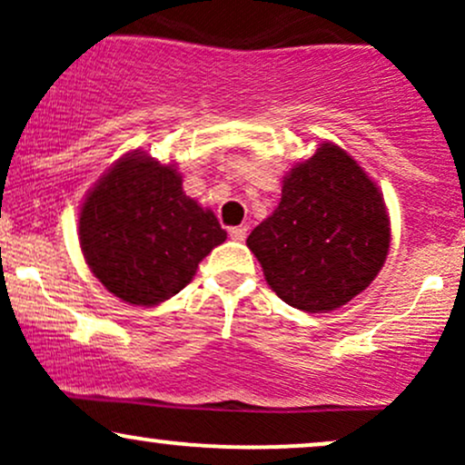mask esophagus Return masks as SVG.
Segmentation results:
<instances>
[{
	"label": "esophagus",
	"instance_id": "34e87169",
	"mask_svg": "<svg viewBox=\"0 0 465 465\" xmlns=\"http://www.w3.org/2000/svg\"><path fill=\"white\" fill-rule=\"evenodd\" d=\"M229 238H232V240H238V242H242V240L247 238V227H244V225L232 227V229H229Z\"/></svg>",
	"mask_w": 465,
	"mask_h": 465
}]
</instances>
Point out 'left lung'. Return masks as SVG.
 I'll use <instances>...</instances> for the list:
<instances>
[{
  "mask_svg": "<svg viewBox=\"0 0 465 465\" xmlns=\"http://www.w3.org/2000/svg\"><path fill=\"white\" fill-rule=\"evenodd\" d=\"M389 240L381 190L343 148L322 143L286 174L280 205L251 232L247 247L282 302L328 312L371 284Z\"/></svg>",
  "mask_w": 465,
  "mask_h": 465,
  "instance_id": "1",
  "label": "left lung"
}]
</instances>
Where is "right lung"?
<instances>
[{"label": "right lung", "instance_id": "add662e5", "mask_svg": "<svg viewBox=\"0 0 465 465\" xmlns=\"http://www.w3.org/2000/svg\"><path fill=\"white\" fill-rule=\"evenodd\" d=\"M78 238L92 273L133 306H157L225 242L212 210L181 188V174L135 151L117 162L80 207Z\"/></svg>", "mask_w": 465, "mask_h": 465}]
</instances>
